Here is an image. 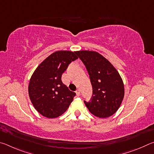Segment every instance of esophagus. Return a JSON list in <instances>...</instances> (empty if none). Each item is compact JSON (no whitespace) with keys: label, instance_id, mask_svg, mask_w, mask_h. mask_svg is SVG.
I'll return each mask as SVG.
<instances>
[{"label":"esophagus","instance_id":"1","mask_svg":"<svg viewBox=\"0 0 154 154\" xmlns=\"http://www.w3.org/2000/svg\"><path fill=\"white\" fill-rule=\"evenodd\" d=\"M76 94H77V96H80V91H79V90H76Z\"/></svg>","mask_w":154,"mask_h":154}]
</instances>
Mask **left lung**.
Wrapping results in <instances>:
<instances>
[{
	"label": "left lung",
	"mask_w": 154,
	"mask_h": 154,
	"mask_svg": "<svg viewBox=\"0 0 154 154\" xmlns=\"http://www.w3.org/2000/svg\"><path fill=\"white\" fill-rule=\"evenodd\" d=\"M86 67L92 85L90 102L84 101L91 113L106 118L118 110L124 96V85L118 71L107 59L98 52H75Z\"/></svg>",
	"instance_id": "obj_1"
}]
</instances>
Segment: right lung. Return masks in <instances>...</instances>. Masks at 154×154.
Returning a JSON list of instances; mask_svg holds the SVG:
<instances>
[{
	"mask_svg": "<svg viewBox=\"0 0 154 154\" xmlns=\"http://www.w3.org/2000/svg\"><path fill=\"white\" fill-rule=\"evenodd\" d=\"M75 52H54L38 65L31 76L28 85L31 103L36 110L45 118L60 116L76 95L61 80L62 75L69 64L78 58Z\"/></svg>",
	"mask_w": 154,
	"mask_h": 154,
	"instance_id": "obj_1",
	"label": "right lung"
}]
</instances>
